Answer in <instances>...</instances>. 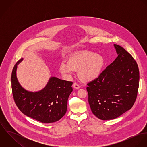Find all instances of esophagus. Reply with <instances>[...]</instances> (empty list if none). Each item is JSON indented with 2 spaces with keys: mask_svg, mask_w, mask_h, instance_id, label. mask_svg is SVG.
<instances>
[{
  "mask_svg": "<svg viewBox=\"0 0 147 147\" xmlns=\"http://www.w3.org/2000/svg\"><path fill=\"white\" fill-rule=\"evenodd\" d=\"M73 86H74V88L75 89H79V88H80L79 85L78 84V83H74V84H73Z\"/></svg>",
  "mask_w": 147,
  "mask_h": 147,
  "instance_id": "obj_1",
  "label": "esophagus"
}]
</instances>
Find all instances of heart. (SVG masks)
Here are the masks:
<instances>
[{
  "mask_svg": "<svg viewBox=\"0 0 147 147\" xmlns=\"http://www.w3.org/2000/svg\"><path fill=\"white\" fill-rule=\"evenodd\" d=\"M104 65L105 59L102 56L94 53L83 52L72 56L68 62H63L59 71L67 77L71 76L74 71H79V76L82 81L91 82L100 76Z\"/></svg>",
  "mask_w": 147,
  "mask_h": 147,
  "instance_id": "obj_1",
  "label": "heart"
}]
</instances>
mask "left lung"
Listing matches in <instances>:
<instances>
[{
    "instance_id": "1",
    "label": "left lung",
    "mask_w": 147,
    "mask_h": 147,
    "mask_svg": "<svg viewBox=\"0 0 147 147\" xmlns=\"http://www.w3.org/2000/svg\"><path fill=\"white\" fill-rule=\"evenodd\" d=\"M114 46L117 58L86 87L92 113L104 121L115 119L131 109L139 88V71L136 62L122 46L116 44Z\"/></svg>"
}]
</instances>
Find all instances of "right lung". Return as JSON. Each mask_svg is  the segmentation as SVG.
<instances>
[{"instance_id":"obj_1","label":"right lung","mask_w":147,"mask_h":147,"mask_svg":"<svg viewBox=\"0 0 147 147\" xmlns=\"http://www.w3.org/2000/svg\"><path fill=\"white\" fill-rule=\"evenodd\" d=\"M15 65L11 75L12 90L15 104L25 115L45 123L55 122L65 115L67 101L73 90L72 82L51 77L42 90L33 92L22 87L16 76L18 65Z\"/></svg>"}]
</instances>
